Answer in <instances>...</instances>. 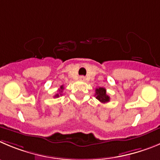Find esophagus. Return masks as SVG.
Here are the masks:
<instances>
[{
  "label": "esophagus",
  "mask_w": 160,
  "mask_h": 160,
  "mask_svg": "<svg viewBox=\"0 0 160 160\" xmlns=\"http://www.w3.org/2000/svg\"><path fill=\"white\" fill-rule=\"evenodd\" d=\"M79 79H80L81 81H85V79H86V78H85L84 76H80V77H79Z\"/></svg>",
  "instance_id": "1"
}]
</instances>
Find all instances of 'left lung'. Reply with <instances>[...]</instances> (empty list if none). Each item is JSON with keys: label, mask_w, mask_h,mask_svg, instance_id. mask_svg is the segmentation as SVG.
Listing matches in <instances>:
<instances>
[{"label": "left lung", "mask_w": 160, "mask_h": 160, "mask_svg": "<svg viewBox=\"0 0 160 160\" xmlns=\"http://www.w3.org/2000/svg\"><path fill=\"white\" fill-rule=\"evenodd\" d=\"M95 96L97 99L102 103H107L110 101L109 96L106 94V90L103 87L97 88L95 90Z\"/></svg>", "instance_id": "1"}]
</instances>
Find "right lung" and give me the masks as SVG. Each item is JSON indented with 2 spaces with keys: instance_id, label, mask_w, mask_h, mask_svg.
<instances>
[{
  "instance_id": "1",
  "label": "right lung",
  "mask_w": 160,
  "mask_h": 160,
  "mask_svg": "<svg viewBox=\"0 0 160 160\" xmlns=\"http://www.w3.org/2000/svg\"><path fill=\"white\" fill-rule=\"evenodd\" d=\"M63 89H64L63 86H60V89H58V92H59V93H57V94H55V96H54V98H58L59 96L62 95V90H63Z\"/></svg>"
}]
</instances>
